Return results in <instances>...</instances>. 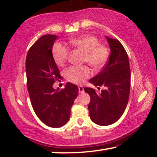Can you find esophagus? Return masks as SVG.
Masks as SVG:
<instances>
[{
    "instance_id": "34e87169",
    "label": "esophagus",
    "mask_w": 157,
    "mask_h": 157,
    "mask_svg": "<svg viewBox=\"0 0 157 157\" xmlns=\"http://www.w3.org/2000/svg\"><path fill=\"white\" fill-rule=\"evenodd\" d=\"M83 92H84V90H83V86H78V93L81 94V93H83Z\"/></svg>"
}]
</instances>
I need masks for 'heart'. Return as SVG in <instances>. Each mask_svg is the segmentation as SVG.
Segmentation results:
<instances>
[{"label":"heart","instance_id":"b5f03b06","mask_svg":"<svg viewBox=\"0 0 157 157\" xmlns=\"http://www.w3.org/2000/svg\"><path fill=\"white\" fill-rule=\"evenodd\" d=\"M70 44L83 53V61L89 63L94 69H99L106 63L109 56V48L100 44L96 36L86 35L70 40ZM52 57L58 66H63L68 56V49L56 43L52 48ZM91 75L87 66H70L64 71V76L68 81L74 83H82Z\"/></svg>","mask_w":157,"mask_h":157}]
</instances>
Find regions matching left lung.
Segmentation results:
<instances>
[{"label": "left lung", "mask_w": 157, "mask_h": 157, "mask_svg": "<svg viewBox=\"0 0 157 157\" xmlns=\"http://www.w3.org/2000/svg\"><path fill=\"white\" fill-rule=\"evenodd\" d=\"M106 38L111 49L109 61L101 71L89 81L95 86H103L105 89L98 94L92 88H84L91 98L88 106L90 118L100 126L111 125L120 119L127 105L131 83L126 51L118 40Z\"/></svg>", "instance_id": "8db88e82"}]
</instances>
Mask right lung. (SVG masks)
I'll return each mask as SVG.
<instances>
[{"label": "right lung", "instance_id": "obj_1", "mask_svg": "<svg viewBox=\"0 0 157 157\" xmlns=\"http://www.w3.org/2000/svg\"><path fill=\"white\" fill-rule=\"evenodd\" d=\"M57 36H43L27 53L25 71L30 99L39 119L46 125L59 128L65 125L71 116V106L78 93L76 85L68 82L65 89L53 88L61 78L52 57V48Z\"/></svg>", "mask_w": 157, "mask_h": 157}]
</instances>
